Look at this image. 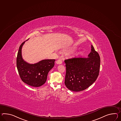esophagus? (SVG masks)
Returning <instances> with one entry per match:
<instances>
[{
  "instance_id": "1",
  "label": "esophagus",
  "mask_w": 121,
  "mask_h": 121,
  "mask_svg": "<svg viewBox=\"0 0 121 121\" xmlns=\"http://www.w3.org/2000/svg\"><path fill=\"white\" fill-rule=\"evenodd\" d=\"M62 59H59L56 61V63L58 64H62Z\"/></svg>"
}]
</instances>
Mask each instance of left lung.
I'll return each instance as SVG.
<instances>
[{"mask_svg": "<svg viewBox=\"0 0 121 121\" xmlns=\"http://www.w3.org/2000/svg\"><path fill=\"white\" fill-rule=\"evenodd\" d=\"M87 58L74 57L65 59V85L73 91L87 88L97 80L100 68V57L91 45Z\"/></svg>", "mask_w": 121, "mask_h": 121, "instance_id": "obj_1", "label": "left lung"}]
</instances>
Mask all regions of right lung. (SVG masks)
I'll return each instance as SVG.
<instances>
[{
  "label": "right lung",
  "instance_id": "1",
  "mask_svg": "<svg viewBox=\"0 0 121 121\" xmlns=\"http://www.w3.org/2000/svg\"><path fill=\"white\" fill-rule=\"evenodd\" d=\"M25 41L21 44L17 58V67L21 79L27 85L39 87L43 85L49 71L55 65V59H44L34 64H30L22 59L21 49Z\"/></svg>",
  "mask_w": 121,
  "mask_h": 121
}]
</instances>
